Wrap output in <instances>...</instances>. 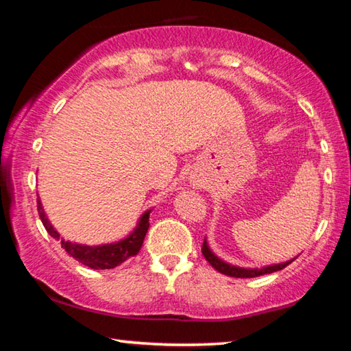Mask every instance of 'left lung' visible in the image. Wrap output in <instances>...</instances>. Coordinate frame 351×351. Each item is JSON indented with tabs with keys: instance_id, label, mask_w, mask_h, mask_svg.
Returning a JSON list of instances; mask_svg holds the SVG:
<instances>
[{
	"instance_id": "1",
	"label": "left lung",
	"mask_w": 351,
	"mask_h": 351,
	"mask_svg": "<svg viewBox=\"0 0 351 351\" xmlns=\"http://www.w3.org/2000/svg\"><path fill=\"white\" fill-rule=\"evenodd\" d=\"M201 252L206 257V260L209 261V263L215 268L218 272H221V274H226L229 277H237V278H251V277H258V276H265V274H271V272H276V271H280L283 268H287V266L291 263L293 260H288L285 261V263H278V265H271V266H263V268H240V266H234V265H229L223 261L221 258H218L215 254L210 251L209 245H207V241L204 240L203 243V249H201Z\"/></svg>"
}]
</instances>
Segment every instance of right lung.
Wrapping results in <instances>:
<instances>
[{
    "label": "right lung",
    "instance_id": "right-lung-1",
    "mask_svg": "<svg viewBox=\"0 0 351 351\" xmlns=\"http://www.w3.org/2000/svg\"><path fill=\"white\" fill-rule=\"evenodd\" d=\"M37 209L41 223H43L45 229L47 230L52 239L60 240V234L52 228V224L47 219L46 213L43 210V206H41L40 198L37 199ZM150 212L147 210L144 215L139 218V223L136 224V228L132 234L121 241L110 243V245H99V246H86V245H79V243L66 241L62 239V247L66 251L71 257L80 261L82 265L88 266L91 269H112L119 266L123 261L128 260L130 257H134L136 254L141 251L142 243H144L145 234L148 228H150V223H148V218H150Z\"/></svg>",
    "mask_w": 351,
    "mask_h": 351
}]
</instances>
